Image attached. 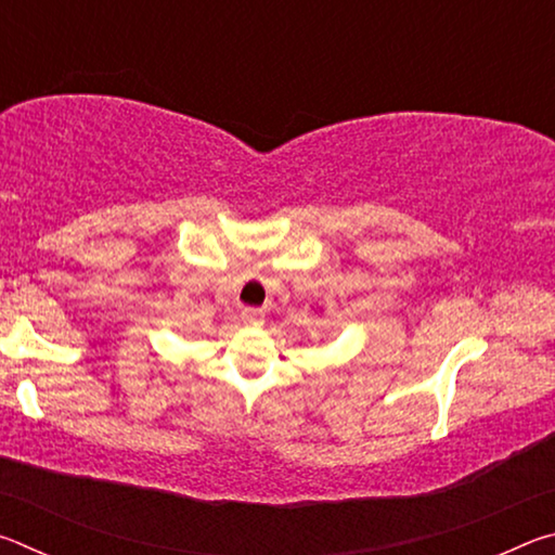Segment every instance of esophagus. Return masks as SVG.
<instances>
[{"mask_svg": "<svg viewBox=\"0 0 555 555\" xmlns=\"http://www.w3.org/2000/svg\"><path fill=\"white\" fill-rule=\"evenodd\" d=\"M242 321L247 325H261L264 323V311H259V308H244Z\"/></svg>", "mask_w": 555, "mask_h": 555, "instance_id": "obj_1", "label": "esophagus"}]
</instances>
